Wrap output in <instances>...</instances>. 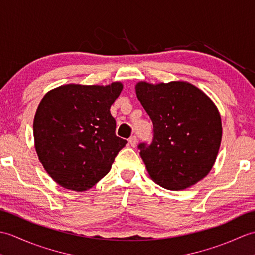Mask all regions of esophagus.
Listing matches in <instances>:
<instances>
[{"label": "esophagus", "instance_id": "obj_1", "mask_svg": "<svg viewBox=\"0 0 255 255\" xmlns=\"http://www.w3.org/2000/svg\"><path fill=\"white\" fill-rule=\"evenodd\" d=\"M129 143H130V145L131 147H136V144H137V137L136 136H131L130 138H129Z\"/></svg>", "mask_w": 255, "mask_h": 255}]
</instances>
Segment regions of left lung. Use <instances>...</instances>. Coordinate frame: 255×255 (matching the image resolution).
<instances>
[{"instance_id":"8db88e82","label":"left lung","mask_w":255,"mask_h":255,"mask_svg":"<svg viewBox=\"0 0 255 255\" xmlns=\"http://www.w3.org/2000/svg\"><path fill=\"white\" fill-rule=\"evenodd\" d=\"M136 93L153 124L152 141L138 144L150 177L171 191L204 178L217 158L223 136L214 103L187 82H140Z\"/></svg>"}]
</instances>
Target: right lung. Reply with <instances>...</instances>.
<instances>
[{"instance_id": "add662e5", "label": "right lung", "mask_w": 255, "mask_h": 255, "mask_svg": "<svg viewBox=\"0 0 255 255\" xmlns=\"http://www.w3.org/2000/svg\"><path fill=\"white\" fill-rule=\"evenodd\" d=\"M123 85L68 84L44 96L34 118L38 158L52 180L77 192L86 191L110 172L127 143L116 136L110 108Z\"/></svg>"}]
</instances>
